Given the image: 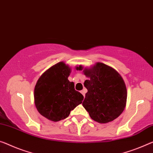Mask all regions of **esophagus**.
I'll return each instance as SVG.
<instances>
[{"instance_id": "1", "label": "esophagus", "mask_w": 153, "mask_h": 153, "mask_svg": "<svg viewBox=\"0 0 153 153\" xmlns=\"http://www.w3.org/2000/svg\"><path fill=\"white\" fill-rule=\"evenodd\" d=\"M86 90H85V89H84V90H81V93L82 94H83V96H85V93H86Z\"/></svg>"}]
</instances>
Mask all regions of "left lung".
<instances>
[{"mask_svg":"<svg viewBox=\"0 0 153 153\" xmlns=\"http://www.w3.org/2000/svg\"><path fill=\"white\" fill-rule=\"evenodd\" d=\"M81 65L76 70H82ZM89 77L84 85L88 90L83 106L91 118L99 123H107L117 118L124 111L127 91L123 79L116 70L102 63L92 68L83 70Z\"/></svg>","mask_w":153,"mask_h":153,"instance_id":"left-lung-1","label":"left lung"}]
</instances>
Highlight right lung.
<instances>
[{
	"mask_svg": "<svg viewBox=\"0 0 153 153\" xmlns=\"http://www.w3.org/2000/svg\"><path fill=\"white\" fill-rule=\"evenodd\" d=\"M70 68L59 62L47 70L35 87V105L42 116L54 122L69 116L70 111L81 104L83 96L75 90L68 79Z\"/></svg>",
	"mask_w": 153,
	"mask_h": 153,
	"instance_id": "add662e5",
	"label": "right lung"
}]
</instances>
